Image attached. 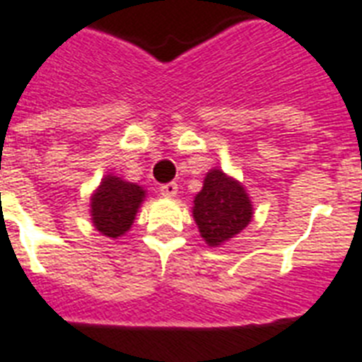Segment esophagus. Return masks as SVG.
Listing matches in <instances>:
<instances>
[{
	"instance_id": "esophagus-1",
	"label": "esophagus",
	"mask_w": 362,
	"mask_h": 362,
	"mask_svg": "<svg viewBox=\"0 0 362 362\" xmlns=\"http://www.w3.org/2000/svg\"><path fill=\"white\" fill-rule=\"evenodd\" d=\"M159 192H161L163 197H175L176 193H178V184L176 182H167V184L159 187Z\"/></svg>"
}]
</instances>
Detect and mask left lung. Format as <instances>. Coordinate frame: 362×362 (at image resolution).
<instances>
[{
    "mask_svg": "<svg viewBox=\"0 0 362 362\" xmlns=\"http://www.w3.org/2000/svg\"><path fill=\"white\" fill-rule=\"evenodd\" d=\"M193 218L206 244L220 246L250 223L252 203L237 180L212 169L193 201Z\"/></svg>",
    "mask_w": 362,
    "mask_h": 362,
    "instance_id": "left-lung-1",
    "label": "left lung"
}]
</instances>
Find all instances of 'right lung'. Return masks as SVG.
Returning a JSON list of instances; mask_svg holds the SVG:
<instances>
[{"label": "right lung", "mask_w": 362, "mask_h": 362, "mask_svg": "<svg viewBox=\"0 0 362 362\" xmlns=\"http://www.w3.org/2000/svg\"><path fill=\"white\" fill-rule=\"evenodd\" d=\"M142 197L144 189L141 186L107 176L92 197L93 226L107 237L118 238L133 226Z\"/></svg>", "instance_id": "obj_1"}]
</instances>
